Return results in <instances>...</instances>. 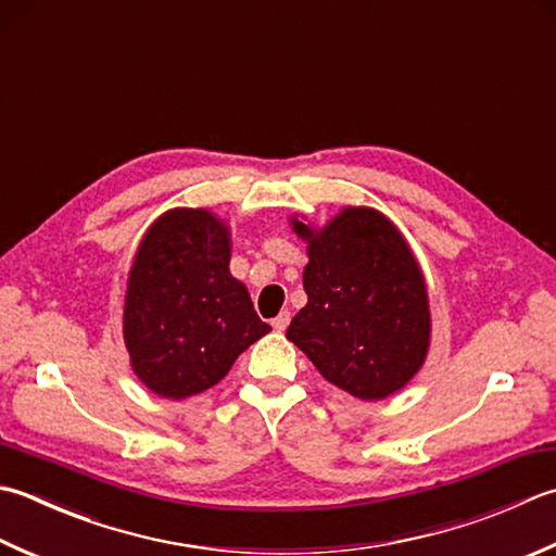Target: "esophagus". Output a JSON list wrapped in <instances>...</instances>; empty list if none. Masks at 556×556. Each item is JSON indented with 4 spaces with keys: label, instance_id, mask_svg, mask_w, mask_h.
Wrapping results in <instances>:
<instances>
[{
    "label": "esophagus",
    "instance_id": "obj_1",
    "mask_svg": "<svg viewBox=\"0 0 556 556\" xmlns=\"http://www.w3.org/2000/svg\"><path fill=\"white\" fill-rule=\"evenodd\" d=\"M291 323V313L289 311H281L275 320H271V328H275L277 332H285L289 328Z\"/></svg>",
    "mask_w": 556,
    "mask_h": 556
}]
</instances>
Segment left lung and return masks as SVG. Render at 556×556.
I'll list each match as a JSON object with an SVG mask.
<instances>
[{"label":"left lung","instance_id":"obj_1","mask_svg":"<svg viewBox=\"0 0 556 556\" xmlns=\"http://www.w3.org/2000/svg\"><path fill=\"white\" fill-rule=\"evenodd\" d=\"M303 271L306 308L287 337L313 366L354 397L383 400L407 386L429 346V301L405 238L383 214L350 206L313 231Z\"/></svg>","mask_w":556,"mask_h":556}]
</instances>
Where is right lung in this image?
<instances>
[{
	"label": "right lung",
	"mask_w": 556,
	"mask_h": 556,
	"mask_svg": "<svg viewBox=\"0 0 556 556\" xmlns=\"http://www.w3.org/2000/svg\"><path fill=\"white\" fill-rule=\"evenodd\" d=\"M228 228L204 210H173L141 241L125 299V344L141 383L182 400L228 374L271 328L228 271Z\"/></svg>",
	"instance_id": "add662e5"
}]
</instances>
